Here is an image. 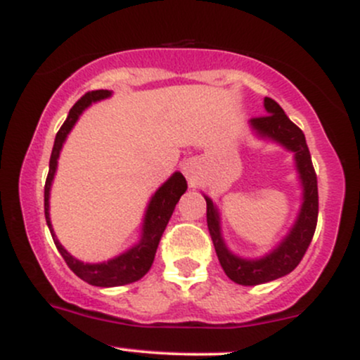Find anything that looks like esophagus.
Listing matches in <instances>:
<instances>
[{"instance_id": "34e87169", "label": "esophagus", "mask_w": 360, "mask_h": 360, "mask_svg": "<svg viewBox=\"0 0 360 360\" xmlns=\"http://www.w3.org/2000/svg\"><path fill=\"white\" fill-rule=\"evenodd\" d=\"M183 172H184V176L188 177L189 184L194 186V169H193L191 164H184V166H183Z\"/></svg>"}]
</instances>
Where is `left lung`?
<instances>
[{
    "mask_svg": "<svg viewBox=\"0 0 360 360\" xmlns=\"http://www.w3.org/2000/svg\"><path fill=\"white\" fill-rule=\"evenodd\" d=\"M264 106H266L267 115L252 118L250 125L260 137L276 140L288 150L295 152L296 167H298L301 184H303V205H301L298 220L291 232L271 254L262 259H242L226 249L220 232V217H218L213 201L205 196L206 221H208V230L218 260H220L225 274L233 283L242 284V286L269 283V281L289 274L307 254L313 235H315L318 220L316 172L313 169L304 134L286 117L284 110L274 100L266 98Z\"/></svg>",
    "mask_w": 360,
    "mask_h": 360,
    "instance_id": "left-lung-1",
    "label": "left lung"
}]
</instances>
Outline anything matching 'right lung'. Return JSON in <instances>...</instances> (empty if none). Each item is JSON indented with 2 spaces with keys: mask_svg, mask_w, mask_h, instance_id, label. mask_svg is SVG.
<instances>
[{
  "mask_svg": "<svg viewBox=\"0 0 360 360\" xmlns=\"http://www.w3.org/2000/svg\"><path fill=\"white\" fill-rule=\"evenodd\" d=\"M111 91L108 89H98V91H89L86 93L81 100H77L76 105L69 110L68 118L62 123L56 135V142H53V148L51 154V162H49V174L47 181H45L44 188V208H45V220H47L49 229H51L53 243H56L57 250L60 252V255L64 257L65 264L69 266L74 274L82 281H86L88 284L100 288H111V286H122V284H130L139 281L140 278L147 274L150 269L152 262H154L157 247H159L160 237H162L164 230H166L169 218H171L172 212H174L177 201L183 196L188 189L184 176L181 172H174L169 179L157 189L154 196H152L150 203H148L146 220H143V233L140 242L135 247H131L130 250H127L125 254L118 255V257L108 260V262L101 264H84L81 260L74 259L64 247L60 245V242L57 240L56 235H53L52 225H51V217H49V194H51V184L56 174L57 169V159H59L62 143H64L65 137H68L69 131L72 130L74 123L77 122L79 115L84 111L91 103L100 101L108 98Z\"/></svg>",
  "mask_w": 360,
  "mask_h": 360,
  "instance_id": "obj_1",
  "label": "right lung"
}]
</instances>
